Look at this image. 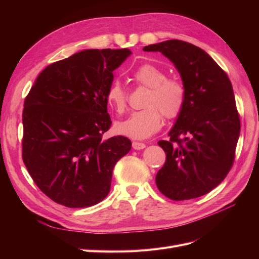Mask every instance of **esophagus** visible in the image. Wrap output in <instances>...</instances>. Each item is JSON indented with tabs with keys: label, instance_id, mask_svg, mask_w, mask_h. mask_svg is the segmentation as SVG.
<instances>
[{
	"label": "esophagus",
	"instance_id": "obj_1",
	"mask_svg": "<svg viewBox=\"0 0 259 259\" xmlns=\"http://www.w3.org/2000/svg\"><path fill=\"white\" fill-rule=\"evenodd\" d=\"M133 149H135V150H142V149L146 148V144L144 143H138V142H134L132 144Z\"/></svg>",
	"mask_w": 259,
	"mask_h": 259
}]
</instances>
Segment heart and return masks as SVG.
I'll return each instance as SVG.
<instances>
[{"label":"heart","mask_w":259,"mask_h":259,"mask_svg":"<svg viewBox=\"0 0 259 259\" xmlns=\"http://www.w3.org/2000/svg\"><path fill=\"white\" fill-rule=\"evenodd\" d=\"M133 77L149 89L143 103L145 109L132 113L127 120L117 122L115 131L117 134L133 139H145L159 131L162 114L166 119H174L180 114L186 104L187 93L182 82L167 79L166 72L151 64L137 68ZM106 101L117 114L126 110L127 95L119 81H114L109 86Z\"/></svg>","instance_id":"obj_1"}]
</instances>
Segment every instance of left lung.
I'll return each mask as SVG.
<instances>
[{
  "instance_id": "8db88e82",
  "label": "left lung",
  "mask_w": 259,
  "mask_h": 259,
  "mask_svg": "<svg viewBox=\"0 0 259 259\" xmlns=\"http://www.w3.org/2000/svg\"><path fill=\"white\" fill-rule=\"evenodd\" d=\"M160 52L177 69L186 88L183 111L160 140L166 161L155 176L159 190L174 201L199 198L216 188L232 166L240 117L228 75L191 43L168 40L145 46Z\"/></svg>"
}]
</instances>
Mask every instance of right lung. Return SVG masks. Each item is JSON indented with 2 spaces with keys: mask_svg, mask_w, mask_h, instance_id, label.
I'll return each instance as SVG.
<instances>
[{
  "mask_svg": "<svg viewBox=\"0 0 259 259\" xmlns=\"http://www.w3.org/2000/svg\"><path fill=\"white\" fill-rule=\"evenodd\" d=\"M132 52L84 50L37 76L22 112V160L36 186L67 207H89L110 191L116 162L131 140H103L111 126L106 94Z\"/></svg>",
  "mask_w": 259,
  "mask_h": 259,
  "instance_id": "add662e5",
  "label": "right lung"
}]
</instances>
